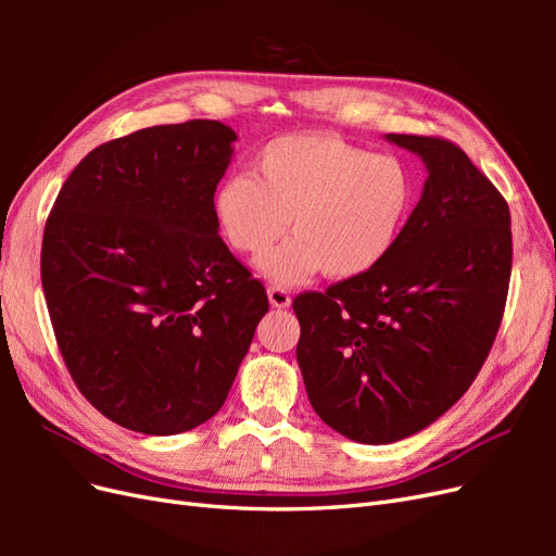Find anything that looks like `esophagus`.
<instances>
[{
	"mask_svg": "<svg viewBox=\"0 0 556 556\" xmlns=\"http://www.w3.org/2000/svg\"><path fill=\"white\" fill-rule=\"evenodd\" d=\"M266 294H268V301H271L274 308H290V304H292V296L282 288H268Z\"/></svg>",
	"mask_w": 556,
	"mask_h": 556,
	"instance_id": "obj_1",
	"label": "esophagus"
}]
</instances>
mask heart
<instances>
[{"label":"heart","instance_id":"obj_1","mask_svg":"<svg viewBox=\"0 0 556 556\" xmlns=\"http://www.w3.org/2000/svg\"><path fill=\"white\" fill-rule=\"evenodd\" d=\"M417 201V178L396 155H374L336 134H285L255 157V174H229L211 208L223 241L260 260V271L299 285L327 271L333 280L371 274L392 255Z\"/></svg>","mask_w":556,"mask_h":556}]
</instances>
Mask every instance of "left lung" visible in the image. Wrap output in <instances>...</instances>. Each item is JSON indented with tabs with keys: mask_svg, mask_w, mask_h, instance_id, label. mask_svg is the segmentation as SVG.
Instances as JSON below:
<instances>
[{
	"mask_svg": "<svg viewBox=\"0 0 556 556\" xmlns=\"http://www.w3.org/2000/svg\"><path fill=\"white\" fill-rule=\"evenodd\" d=\"M427 166L392 255L371 274L294 299L296 362L311 406L350 441L387 445L427 429L476 380L506 308V199L462 148L384 134Z\"/></svg>",
	"mask_w": 556,
	"mask_h": 556,
	"instance_id": "obj_1",
	"label": "left lung"
}]
</instances>
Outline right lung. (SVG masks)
<instances>
[{
	"label": "right lung",
	"mask_w": 556,
	"mask_h": 556,
	"mask_svg": "<svg viewBox=\"0 0 556 556\" xmlns=\"http://www.w3.org/2000/svg\"><path fill=\"white\" fill-rule=\"evenodd\" d=\"M237 139L217 121L127 134L83 157L50 211L41 282L60 352L83 396L125 429L204 425L268 311L213 220Z\"/></svg>",
	"instance_id": "add662e5"
}]
</instances>
